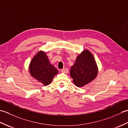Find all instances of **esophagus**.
<instances>
[{
    "mask_svg": "<svg viewBox=\"0 0 128 128\" xmlns=\"http://www.w3.org/2000/svg\"><path fill=\"white\" fill-rule=\"evenodd\" d=\"M61 72L62 73H65V74H68L69 72V70L67 68H65V69H62L61 70Z\"/></svg>",
    "mask_w": 128,
    "mask_h": 128,
    "instance_id": "1",
    "label": "esophagus"
}]
</instances>
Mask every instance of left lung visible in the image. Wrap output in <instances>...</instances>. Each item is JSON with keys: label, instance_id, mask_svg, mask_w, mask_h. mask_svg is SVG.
<instances>
[{"label": "left lung", "instance_id": "8db88e82", "mask_svg": "<svg viewBox=\"0 0 128 128\" xmlns=\"http://www.w3.org/2000/svg\"><path fill=\"white\" fill-rule=\"evenodd\" d=\"M98 72L94 56L88 50H85L78 56L75 64L70 69V75L75 85L81 88L93 81Z\"/></svg>", "mask_w": 128, "mask_h": 128}]
</instances>
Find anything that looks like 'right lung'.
<instances>
[{
	"mask_svg": "<svg viewBox=\"0 0 128 128\" xmlns=\"http://www.w3.org/2000/svg\"><path fill=\"white\" fill-rule=\"evenodd\" d=\"M29 72L32 77L44 86L50 85L54 76L58 73V70L50 63L46 53L42 50L38 52L32 59Z\"/></svg>",
	"mask_w": 128,
	"mask_h": 128,
	"instance_id": "right-lung-1",
	"label": "right lung"
}]
</instances>
